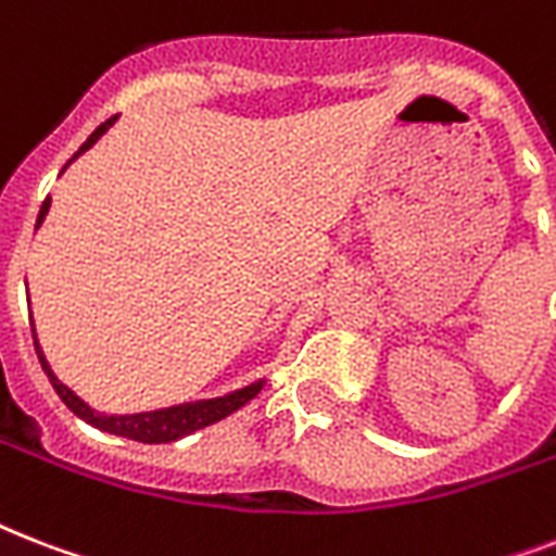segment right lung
<instances>
[{"instance_id": "obj_1", "label": "right lung", "mask_w": 556, "mask_h": 556, "mask_svg": "<svg viewBox=\"0 0 556 556\" xmlns=\"http://www.w3.org/2000/svg\"><path fill=\"white\" fill-rule=\"evenodd\" d=\"M115 117H109L106 124H100L94 132L86 138V143H83L80 150L74 152V159L77 161L86 150H91L94 143L103 138V135L109 132V126L115 124ZM68 161V164H72ZM68 164L63 167V173L68 169ZM48 210H51V195H48L46 201H42V207H39V216H37V227L34 230H39V225L46 222ZM30 334H34V349H37V357H39V366H42V371L48 375V380H51V387H54V392L60 395V401H63L68 409H72L77 418H83L86 424H91V427H98V430L103 432H112V435H121V439H132V441H143V444H167V441H178L185 439V435H190V432L201 430V427H210V424L222 421V418H227L230 413H236L239 406H244L251 397L260 395V389L265 380H253V383H248V387L242 389H233V392H227V395H218V397H204V401H187V404H176V406H164V409H150V413H132V415H106V413H98L94 406H89L86 401H83L80 395H74L72 389L65 387L63 380L56 378L54 369L48 366L46 355H42V349H39V340H37V329L30 326Z\"/></svg>"}]
</instances>
